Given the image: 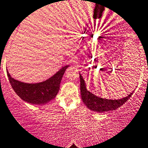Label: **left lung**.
<instances>
[{
    "mask_svg": "<svg viewBox=\"0 0 148 148\" xmlns=\"http://www.w3.org/2000/svg\"><path fill=\"white\" fill-rule=\"evenodd\" d=\"M80 77V91L83 103L90 110L96 112H107L110 110H114L121 107L131 97L133 92H131L128 96L119 100H109L97 97L87 90L85 82L79 74Z\"/></svg>",
    "mask_w": 148,
    "mask_h": 148,
    "instance_id": "left-lung-1",
    "label": "left lung"
}]
</instances>
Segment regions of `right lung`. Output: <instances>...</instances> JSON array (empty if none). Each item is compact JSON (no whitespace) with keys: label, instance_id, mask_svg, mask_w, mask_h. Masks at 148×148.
<instances>
[{"label":"right lung","instance_id":"add662e5","mask_svg":"<svg viewBox=\"0 0 148 148\" xmlns=\"http://www.w3.org/2000/svg\"><path fill=\"white\" fill-rule=\"evenodd\" d=\"M69 65L62 67L56 74L45 81L40 83L29 84L14 79L7 70L10 84L14 92L27 103L34 105H42L54 99L59 90L60 84Z\"/></svg>","mask_w":148,"mask_h":148}]
</instances>
